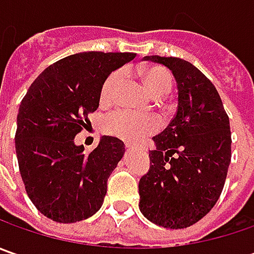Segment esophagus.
<instances>
[{
  "label": "esophagus",
  "mask_w": 254,
  "mask_h": 254,
  "mask_svg": "<svg viewBox=\"0 0 254 254\" xmlns=\"http://www.w3.org/2000/svg\"><path fill=\"white\" fill-rule=\"evenodd\" d=\"M126 148H127V150H131V148H137V145H134V144H130V142H127V144H126Z\"/></svg>",
  "instance_id": "esophagus-1"
}]
</instances>
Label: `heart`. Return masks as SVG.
I'll list each match as a JSON object with an SVG mask.
<instances>
[{"label": "heart", "mask_w": 254, "mask_h": 254, "mask_svg": "<svg viewBox=\"0 0 254 254\" xmlns=\"http://www.w3.org/2000/svg\"><path fill=\"white\" fill-rule=\"evenodd\" d=\"M144 84L154 97H162L170 93L172 87L171 73L161 66H151L141 72ZM126 77L123 69L114 70L107 76L100 90V102L112 103L122 87ZM160 128V120L152 114H138L126 109H119L109 113L102 122L103 132L122 138L124 141H137L150 135Z\"/></svg>", "instance_id": "obj_1"}]
</instances>
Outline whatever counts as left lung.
Masks as SVG:
<instances>
[{
  "mask_svg": "<svg viewBox=\"0 0 254 254\" xmlns=\"http://www.w3.org/2000/svg\"><path fill=\"white\" fill-rule=\"evenodd\" d=\"M170 69L178 84V109L152 140L150 170L138 182L140 210L152 223L184 229L219 199L232 157L229 117L209 79L180 58L145 56Z\"/></svg>",
  "mask_w": 254,
  "mask_h": 254,
  "instance_id": "1",
  "label": "left lung"
}]
</instances>
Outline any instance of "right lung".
Masks as SVG:
<instances>
[{"instance_id": "add662e5", "label": "right lung", "mask_w": 254, "mask_h": 254, "mask_svg": "<svg viewBox=\"0 0 254 254\" xmlns=\"http://www.w3.org/2000/svg\"><path fill=\"white\" fill-rule=\"evenodd\" d=\"M131 52H82L48 66L29 86L16 117L15 150L25 190L46 218L73 223L102 206L107 180L124 154V142L103 135L84 152L76 134L97 110L100 90Z\"/></svg>"}]
</instances>
